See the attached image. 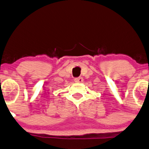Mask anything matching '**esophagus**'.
I'll use <instances>...</instances> for the list:
<instances>
[{
  "label": "esophagus",
  "instance_id": "obj_1",
  "mask_svg": "<svg viewBox=\"0 0 149 149\" xmlns=\"http://www.w3.org/2000/svg\"><path fill=\"white\" fill-rule=\"evenodd\" d=\"M83 81L84 79L82 77H78L74 79V82H76V83H81V82H83Z\"/></svg>",
  "mask_w": 149,
  "mask_h": 149
}]
</instances>
